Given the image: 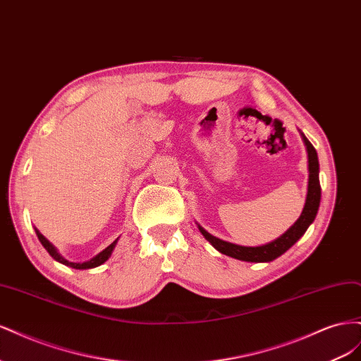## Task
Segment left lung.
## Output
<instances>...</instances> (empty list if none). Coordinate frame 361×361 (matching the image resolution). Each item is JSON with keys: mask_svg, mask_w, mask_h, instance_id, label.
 Segmentation results:
<instances>
[{"mask_svg": "<svg viewBox=\"0 0 361 361\" xmlns=\"http://www.w3.org/2000/svg\"><path fill=\"white\" fill-rule=\"evenodd\" d=\"M301 135L304 140L305 149H307V157H309V188H307V197H305L304 209L297 223H295L286 233H283L280 238H277L276 241H272L267 245H260V247H243V245H235L231 243L221 241V239L209 235L203 227L199 226L202 235L218 251H220V253L239 259V260H245V262H271L277 259L279 256H281L285 251H288L305 233L307 227L313 223L316 214H318L319 202H321L319 162H318V154H316V150L312 146L310 141L305 138L304 134Z\"/></svg>", "mask_w": 361, "mask_h": 361, "instance_id": "left-lung-1", "label": "left lung"}]
</instances>
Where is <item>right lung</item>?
<instances>
[{
    "mask_svg": "<svg viewBox=\"0 0 361 361\" xmlns=\"http://www.w3.org/2000/svg\"><path fill=\"white\" fill-rule=\"evenodd\" d=\"M36 235H37V238H39V241H40V244L47 248V251L48 253L56 259V260H59L60 264H63V265H68V267H72V268H75V269H89V268H96V267H99V265H102L104 262L111 256V253H113V250H114V247H116V244H117V239L116 241L113 243V244H110L108 245L104 251H101L99 255L97 256H94L93 259H90L89 262H82V264H75V262H69V260H66V259H63L59 253H57V250L54 248V245L48 241V239L43 236L37 228H36Z\"/></svg>",
    "mask_w": 361,
    "mask_h": 361,
    "instance_id": "1",
    "label": "right lung"
}]
</instances>
